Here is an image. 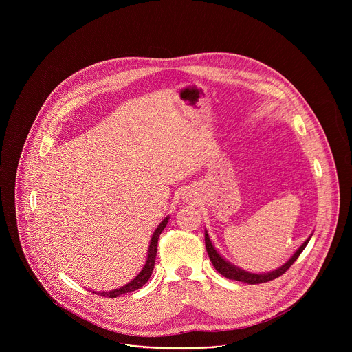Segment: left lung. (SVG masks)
Returning <instances> with one entry per match:
<instances>
[{"mask_svg":"<svg viewBox=\"0 0 352 352\" xmlns=\"http://www.w3.org/2000/svg\"><path fill=\"white\" fill-rule=\"evenodd\" d=\"M311 236H312V235H311ZM311 236H309L302 245H300V246L295 250V254H294L283 266H280L278 269L272 270V272H267V273H250V272H246V270H243V269H241V267L232 265V263L228 262L226 258H223V256L219 254V250L214 248V245H213V242H212V239H210L208 231H205V242H206L208 255H209V258H210V261H212L214 269H216L221 276H224V277H227V278H230V280L242 281V283H246V284L267 283V281L274 280V278L280 277L281 274H284V273L289 269V266L298 259V256L300 255V252H302V250L305 249V246L308 245Z\"/></svg>","mask_w":352,"mask_h":352,"instance_id":"8db88e82","label":"left lung"}]
</instances>
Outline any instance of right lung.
I'll return each mask as SVG.
<instances>
[{"mask_svg":"<svg viewBox=\"0 0 352 352\" xmlns=\"http://www.w3.org/2000/svg\"><path fill=\"white\" fill-rule=\"evenodd\" d=\"M170 220V216H167L156 228V231L153 232L152 235V239H150V245H148V249H147V258H146V263L143 266V269L140 270V273L132 280L129 281L128 284H125L124 287H120L117 289H113V291H96L94 294H98V295H103V296H107V298H117L118 295H122V294H126V292H132V291H136L139 289L140 287H143L150 276H152L153 273V269H155V262H156V255H157V242H159V236L162 234V231L166 228L167 223Z\"/></svg>","mask_w":352,"mask_h":352,"instance_id":"obj_1","label":"right lung"}]
</instances>
